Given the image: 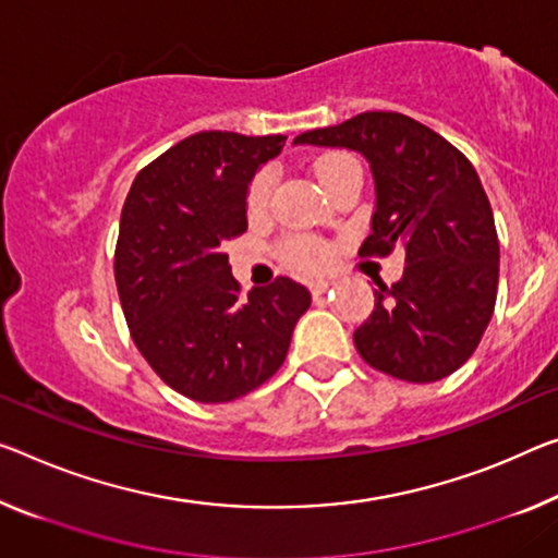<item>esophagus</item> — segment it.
<instances>
[{"instance_id": "obj_1", "label": "esophagus", "mask_w": 558, "mask_h": 558, "mask_svg": "<svg viewBox=\"0 0 558 558\" xmlns=\"http://www.w3.org/2000/svg\"><path fill=\"white\" fill-rule=\"evenodd\" d=\"M308 289H312V296L314 299H319L322 294H327V291L331 289V281H312V287H308Z\"/></svg>"}]
</instances>
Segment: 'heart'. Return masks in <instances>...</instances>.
<instances>
[{"label":"heart","instance_id":"1","mask_svg":"<svg viewBox=\"0 0 558 558\" xmlns=\"http://www.w3.org/2000/svg\"><path fill=\"white\" fill-rule=\"evenodd\" d=\"M351 159L347 154H327V157L316 159L314 165V177L319 179V184L327 179L329 171L339 165V161ZM271 171H262V174L254 177V182L250 186V196H246V207L250 211H262L267 207L269 192H271ZM329 246H324L322 242H314V239H291L284 246V259L289 262V267H294L299 271H319L329 264Z\"/></svg>","mask_w":558,"mask_h":558}]
</instances>
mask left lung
Here are the masks:
<instances>
[{
  "mask_svg": "<svg viewBox=\"0 0 558 558\" xmlns=\"http://www.w3.org/2000/svg\"><path fill=\"white\" fill-rule=\"evenodd\" d=\"M294 144L362 154L376 204L359 254L404 252L401 279L374 291V312L354 331L359 354L401 381L457 372L482 341L499 287V236L476 169L399 111H364L299 134Z\"/></svg>",
  "mask_w": 558,
  "mask_h": 558,
  "instance_id": "8db88e82",
  "label": "left lung"
}]
</instances>
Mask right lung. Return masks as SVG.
<instances>
[{"instance_id": "add662e5", "label": "right lung", "mask_w": 558, "mask_h": 558, "mask_svg": "<svg viewBox=\"0 0 558 558\" xmlns=\"http://www.w3.org/2000/svg\"><path fill=\"white\" fill-rule=\"evenodd\" d=\"M287 136L199 132L136 174L114 279L132 339L159 379L202 404L262 387L284 364L308 289L279 277L242 294L221 246L246 231V194Z\"/></svg>"}]
</instances>
